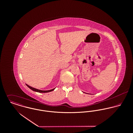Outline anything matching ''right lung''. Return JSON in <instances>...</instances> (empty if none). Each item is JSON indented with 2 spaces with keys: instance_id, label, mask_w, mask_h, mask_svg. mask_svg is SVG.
<instances>
[{
  "instance_id": "1",
  "label": "right lung",
  "mask_w": 133,
  "mask_h": 133,
  "mask_svg": "<svg viewBox=\"0 0 133 133\" xmlns=\"http://www.w3.org/2000/svg\"><path fill=\"white\" fill-rule=\"evenodd\" d=\"M26 86H27L28 88H30L31 90H32V91H35V92H38V93H48V92H52V91H54V90H55V88H54V89H52V90H48V91H43V90H38V89H35V88H33V87H31V86L28 85L27 84H26Z\"/></svg>"
}]
</instances>
